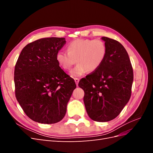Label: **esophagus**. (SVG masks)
<instances>
[{
  "label": "esophagus",
  "mask_w": 153,
  "mask_h": 153,
  "mask_svg": "<svg viewBox=\"0 0 153 153\" xmlns=\"http://www.w3.org/2000/svg\"><path fill=\"white\" fill-rule=\"evenodd\" d=\"M80 81V79L79 78H75V82L76 83V85L78 86V82H79Z\"/></svg>",
  "instance_id": "1"
}]
</instances>
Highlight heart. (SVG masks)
Masks as SVG:
<instances>
[{
  "instance_id": "1",
  "label": "heart",
  "mask_w": 153,
  "mask_h": 153,
  "mask_svg": "<svg viewBox=\"0 0 153 153\" xmlns=\"http://www.w3.org/2000/svg\"><path fill=\"white\" fill-rule=\"evenodd\" d=\"M67 52L57 53L59 65L64 70L69 71L77 61L78 64L70 71V75L80 77L87 71L92 73L98 70L105 61L107 49L100 39H77L68 45Z\"/></svg>"
}]
</instances>
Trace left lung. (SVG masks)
I'll list each match as a JSON object with an SVG mask.
<instances>
[{
  "label": "left lung",
  "mask_w": 153,
  "mask_h": 153,
  "mask_svg": "<svg viewBox=\"0 0 153 153\" xmlns=\"http://www.w3.org/2000/svg\"><path fill=\"white\" fill-rule=\"evenodd\" d=\"M107 52L98 70L82 78L78 86L84 91L87 113L95 121L116 117L129 100L133 72L126 49L117 41L102 37Z\"/></svg>",
  "instance_id": "left-lung-1"
}]
</instances>
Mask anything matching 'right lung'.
<instances>
[{"instance_id": "1", "label": "right lung", "mask_w": 153, "mask_h": 153, "mask_svg": "<svg viewBox=\"0 0 153 153\" xmlns=\"http://www.w3.org/2000/svg\"><path fill=\"white\" fill-rule=\"evenodd\" d=\"M64 38H46L23 48L15 68V95L25 114L41 124H54L65 116L76 85L60 68L56 54Z\"/></svg>"}]
</instances>
